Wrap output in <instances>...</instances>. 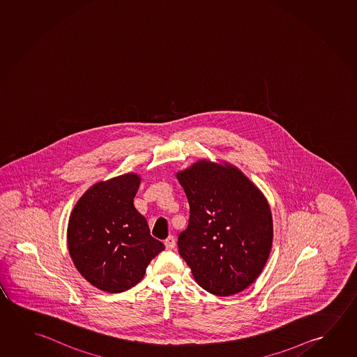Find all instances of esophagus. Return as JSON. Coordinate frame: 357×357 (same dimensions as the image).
I'll use <instances>...</instances> for the list:
<instances>
[{
	"mask_svg": "<svg viewBox=\"0 0 357 357\" xmlns=\"http://www.w3.org/2000/svg\"><path fill=\"white\" fill-rule=\"evenodd\" d=\"M165 245L167 247V250H172L173 247L176 246V238L173 235H169V236L167 237L165 240Z\"/></svg>",
	"mask_w": 357,
	"mask_h": 357,
	"instance_id": "1",
	"label": "esophagus"
}]
</instances>
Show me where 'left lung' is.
<instances>
[{
	"label": "left lung",
	"instance_id": "left-lung-1",
	"mask_svg": "<svg viewBox=\"0 0 357 357\" xmlns=\"http://www.w3.org/2000/svg\"><path fill=\"white\" fill-rule=\"evenodd\" d=\"M176 178L189 203L178 248L194 278L215 296L246 289L262 272L272 247L267 200L231 165L199 160Z\"/></svg>",
	"mask_w": 357,
	"mask_h": 357
}]
</instances>
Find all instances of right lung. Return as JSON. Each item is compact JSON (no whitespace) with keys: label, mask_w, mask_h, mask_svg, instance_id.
Masks as SVG:
<instances>
[{"label":"right lung","mask_w":357,"mask_h":357,"mask_svg":"<svg viewBox=\"0 0 357 357\" xmlns=\"http://www.w3.org/2000/svg\"><path fill=\"white\" fill-rule=\"evenodd\" d=\"M141 179L133 173L101 181L82 195L68 225L73 262L101 291L121 293L137 284L165 247L151 236L133 205Z\"/></svg>","instance_id":"obj_1"}]
</instances>
